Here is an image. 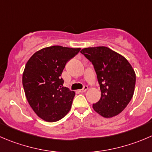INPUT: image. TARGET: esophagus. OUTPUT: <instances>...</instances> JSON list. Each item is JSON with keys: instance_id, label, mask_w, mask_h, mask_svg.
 <instances>
[{"instance_id": "obj_1", "label": "esophagus", "mask_w": 152, "mask_h": 152, "mask_svg": "<svg viewBox=\"0 0 152 152\" xmlns=\"http://www.w3.org/2000/svg\"><path fill=\"white\" fill-rule=\"evenodd\" d=\"M88 86H86V85H85V86L83 87V88H82V89H81V90H79V92H80V93H83V92H85V91H87V90H88Z\"/></svg>"}]
</instances>
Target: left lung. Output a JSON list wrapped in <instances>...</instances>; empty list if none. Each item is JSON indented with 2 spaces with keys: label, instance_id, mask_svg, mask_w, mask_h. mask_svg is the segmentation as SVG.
I'll list each match as a JSON object with an SVG mask.
<instances>
[{
  "label": "left lung",
  "instance_id": "8db88e82",
  "mask_svg": "<svg viewBox=\"0 0 152 152\" xmlns=\"http://www.w3.org/2000/svg\"><path fill=\"white\" fill-rule=\"evenodd\" d=\"M81 53L92 63L101 90L93 108L106 118L121 113L134 92L136 75L130 63L107 47L84 48Z\"/></svg>",
  "mask_w": 152,
  "mask_h": 152
}]
</instances>
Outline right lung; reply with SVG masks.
<instances>
[{
  "label": "right lung",
  "instance_id": "add662e5",
  "mask_svg": "<svg viewBox=\"0 0 152 152\" xmlns=\"http://www.w3.org/2000/svg\"><path fill=\"white\" fill-rule=\"evenodd\" d=\"M80 48L52 46L37 51L26 62L22 83L29 105L47 122H56L70 111L75 92L63 87L66 63Z\"/></svg>",
  "mask_w": 152,
  "mask_h": 152
}]
</instances>
